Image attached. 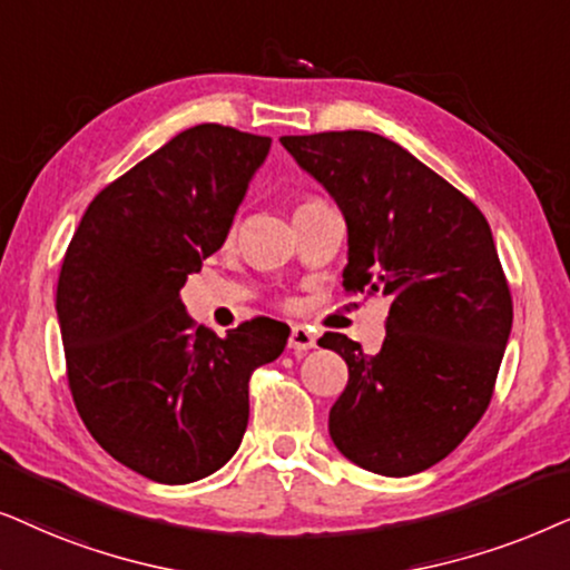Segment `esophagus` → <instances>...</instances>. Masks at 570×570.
I'll return each mask as SVG.
<instances>
[{
    "mask_svg": "<svg viewBox=\"0 0 570 570\" xmlns=\"http://www.w3.org/2000/svg\"><path fill=\"white\" fill-rule=\"evenodd\" d=\"M313 346H315L313 333H309L305 325H294L289 333V348H294V352H307V348Z\"/></svg>",
    "mask_w": 570,
    "mask_h": 570,
    "instance_id": "esophagus-1",
    "label": "esophagus"
}]
</instances>
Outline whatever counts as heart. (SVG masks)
Segmentation results:
<instances>
[{"instance_id":"obj_1","label":"heart","mask_w":570,"mask_h":570,"mask_svg":"<svg viewBox=\"0 0 570 570\" xmlns=\"http://www.w3.org/2000/svg\"><path fill=\"white\" fill-rule=\"evenodd\" d=\"M302 206H305V203H302Z\"/></svg>"}]
</instances>
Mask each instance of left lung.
<instances>
[{
  "instance_id": "1",
  "label": "left lung",
  "mask_w": 570,
  "mask_h": 570,
  "mask_svg": "<svg viewBox=\"0 0 570 570\" xmlns=\"http://www.w3.org/2000/svg\"><path fill=\"white\" fill-rule=\"evenodd\" d=\"M281 146L344 214L346 289L391 299L375 356L341 333L317 341L348 367L328 414L333 445L367 472H424L480 422L511 336L488 218L383 135H284Z\"/></svg>"
}]
</instances>
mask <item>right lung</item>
Listing matches in <instances>:
<instances>
[{"instance_id":"obj_1","label":"right lung","mask_w":570,"mask_h":570,"mask_svg":"<svg viewBox=\"0 0 570 570\" xmlns=\"http://www.w3.org/2000/svg\"><path fill=\"white\" fill-rule=\"evenodd\" d=\"M271 138L197 125L94 197L57 284L67 381L101 449L154 482L187 484L237 453L249 375L289 325L255 317L218 338L181 286L222 249Z\"/></svg>"}]
</instances>
